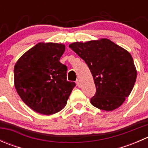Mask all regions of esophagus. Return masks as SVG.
I'll return each instance as SVG.
<instances>
[{
	"label": "esophagus",
	"mask_w": 148,
	"mask_h": 148,
	"mask_svg": "<svg viewBox=\"0 0 148 148\" xmlns=\"http://www.w3.org/2000/svg\"><path fill=\"white\" fill-rule=\"evenodd\" d=\"M77 84L79 87H80V86H81V82H80L79 79L77 80Z\"/></svg>",
	"instance_id": "esophagus-1"
}]
</instances>
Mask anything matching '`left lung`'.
Here are the masks:
<instances>
[{
	"mask_svg": "<svg viewBox=\"0 0 148 148\" xmlns=\"http://www.w3.org/2000/svg\"><path fill=\"white\" fill-rule=\"evenodd\" d=\"M69 47L92 72L96 93L91 98V104L105 111L120 107L132 92L137 78L130 53L107 38L75 42Z\"/></svg>",
	"mask_w": 148,
	"mask_h": 148,
	"instance_id": "1",
	"label": "left lung"
}]
</instances>
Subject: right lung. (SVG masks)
<instances>
[{"instance_id": "1", "label": "right lung", "mask_w": 148, "mask_h": 148, "mask_svg": "<svg viewBox=\"0 0 148 148\" xmlns=\"http://www.w3.org/2000/svg\"><path fill=\"white\" fill-rule=\"evenodd\" d=\"M65 46L38 43L14 66V83L23 102L34 111L50 115L61 111L76 86L66 79L67 66L59 60Z\"/></svg>"}]
</instances>
